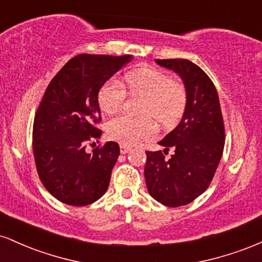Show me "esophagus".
Wrapping results in <instances>:
<instances>
[{"label":"esophagus","mask_w":262,"mask_h":262,"mask_svg":"<svg viewBox=\"0 0 262 262\" xmlns=\"http://www.w3.org/2000/svg\"><path fill=\"white\" fill-rule=\"evenodd\" d=\"M119 149H121V152H122V154H127V152H129V151H130V150H132L130 146H128V145H123V144H122L121 146H119Z\"/></svg>","instance_id":"obj_1"}]
</instances>
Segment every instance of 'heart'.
<instances>
[{
    "instance_id": "heart-1",
    "label": "heart",
    "mask_w": 262,
    "mask_h": 262,
    "mask_svg": "<svg viewBox=\"0 0 262 262\" xmlns=\"http://www.w3.org/2000/svg\"><path fill=\"white\" fill-rule=\"evenodd\" d=\"M124 85L133 96H140L139 113L144 117H114L107 123L110 139L123 145H134L154 137L156 127L152 117L161 127L172 128L185 113L187 92L185 86L162 71L152 68H139L124 76ZM125 91L117 80H108L98 91V104L102 112L112 114L122 107Z\"/></svg>"
}]
</instances>
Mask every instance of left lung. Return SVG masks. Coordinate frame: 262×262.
Segmentation results:
<instances>
[{"instance_id": "obj_1", "label": "left lung", "mask_w": 262, "mask_h": 262, "mask_svg": "<svg viewBox=\"0 0 262 262\" xmlns=\"http://www.w3.org/2000/svg\"><path fill=\"white\" fill-rule=\"evenodd\" d=\"M155 62L181 77L187 104L179 125L159 141L164 151H146L144 176L154 200L180 207L200 197L212 182L223 155V116L217 90L200 66L186 59ZM170 148L174 154L167 159Z\"/></svg>"}]
</instances>
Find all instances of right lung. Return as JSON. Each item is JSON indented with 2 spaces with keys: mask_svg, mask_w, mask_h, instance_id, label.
Returning a JSON list of instances; mask_svg holds the SVG:
<instances>
[{
  "mask_svg": "<svg viewBox=\"0 0 262 262\" xmlns=\"http://www.w3.org/2000/svg\"><path fill=\"white\" fill-rule=\"evenodd\" d=\"M130 55L80 54L50 81L33 124V152L44 187L60 202L87 206L106 193L119 156V145L107 141L86 151L87 141L102 130L98 91Z\"/></svg>",
  "mask_w": 262,
  "mask_h": 262,
  "instance_id": "1",
  "label": "right lung"
}]
</instances>
